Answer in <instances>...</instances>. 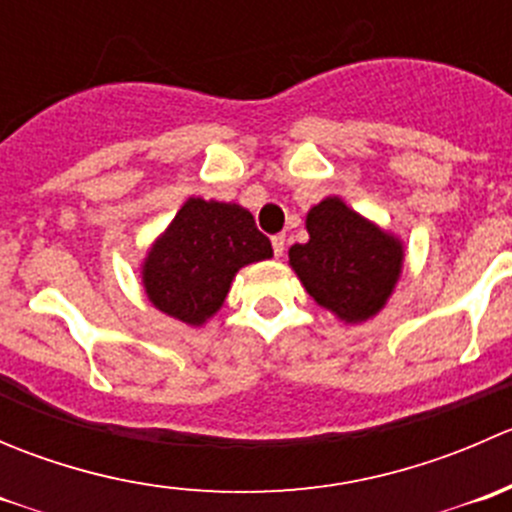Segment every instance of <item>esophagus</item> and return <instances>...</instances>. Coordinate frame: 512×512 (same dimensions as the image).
<instances>
[{
    "label": "esophagus",
    "mask_w": 512,
    "mask_h": 512,
    "mask_svg": "<svg viewBox=\"0 0 512 512\" xmlns=\"http://www.w3.org/2000/svg\"><path fill=\"white\" fill-rule=\"evenodd\" d=\"M285 247H287L285 235H275V237H272V250H275L277 257L285 255Z\"/></svg>",
    "instance_id": "34e87169"
}]
</instances>
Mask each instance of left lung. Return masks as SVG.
I'll use <instances>...</instances> for the list:
<instances>
[{
	"label": "left lung",
	"instance_id": "obj_1",
	"mask_svg": "<svg viewBox=\"0 0 512 512\" xmlns=\"http://www.w3.org/2000/svg\"><path fill=\"white\" fill-rule=\"evenodd\" d=\"M309 242L289 247V265L319 307L356 324L374 317L394 292L404 245L339 198L307 213Z\"/></svg>",
	"mask_w": 512,
	"mask_h": 512
}]
</instances>
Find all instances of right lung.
<instances>
[{
	"label": "right lung",
	"mask_w": 512,
	"mask_h": 512,
	"mask_svg": "<svg viewBox=\"0 0 512 512\" xmlns=\"http://www.w3.org/2000/svg\"><path fill=\"white\" fill-rule=\"evenodd\" d=\"M272 257V245L250 210L188 198L143 262L153 307L200 327L223 307L237 270Z\"/></svg>",
	"instance_id": "obj_1"
}]
</instances>
